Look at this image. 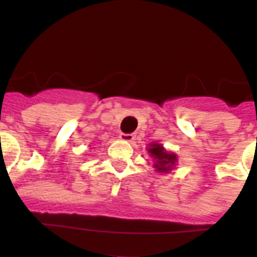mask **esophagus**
<instances>
[{"mask_svg": "<svg viewBox=\"0 0 257 257\" xmlns=\"http://www.w3.org/2000/svg\"><path fill=\"white\" fill-rule=\"evenodd\" d=\"M119 138H121L122 140H124V142H133V140L135 139V135H134V134H123V133H122L121 135H119Z\"/></svg>", "mask_w": 257, "mask_h": 257, "instance_id": "1", "label": "esophagus"}]
</instances>
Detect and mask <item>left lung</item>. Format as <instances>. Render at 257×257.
<instances>
[{"label": "left lung", "mask_w": 257, "mask_h": 257, "mask_svg": "<svg viewBox=\"0 0 257 257\" xmlns=\"http://www.w3.org/2000/svg\"><path fill=\"white\" fill-rule=\"evenodd\" d=\"M148 152L156 161L154 167L157 169V171H170L176 162V156L174 153H167L161 144H151V148L148 149Z\"/></svg>", "instance_id": "left-lung-1"}]
</instances>
